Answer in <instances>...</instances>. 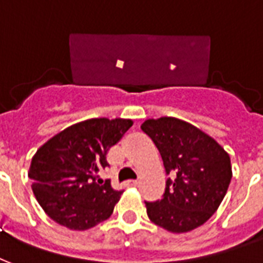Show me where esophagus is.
<instances>
[{"instance_id": "34e87169", "label": "esophagus", "mask_w": 263, "mask_h": 263, "mask_svg": "<svg viewBox=\"0 0 263 263\" xmlns=\"http://www.w3.org/2000/svg\"><path fill=\"white\" fill-rule=\"evenodd\" d=\"M139 180H127L126 181V185L127 187H136V185H139Z\"/></svg>"}]
</instances>
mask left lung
I'll return each instance as SVG.
<instances>
[{"mask_svg": "<svg viewBox=\"0 0 263 263\" xmlns=\"http://www.w3.org/2000/svg\"><path fill=\"white\" fill-rule=\"evenodd\" d=\"M159 149L166 173L163 198L145 202L149 220L171 233H187L216 212L232 180L229 154L184 120L163 116L141 124Z\"/></svg>", "mask_w": 263, "mask_h": 263, "instance_id": "8db88e82", "label": "left lung"}]
</instances>
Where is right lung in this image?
Instances as JSON below:
<instances>
[{"label": "right lung", "mask_w": 263, "mask_h": 263, "mask_svg": "<svg viewBox=\"0 0 263 263\" xmlns=\"http://www.w3.org/2000/svg\"><path fill=\"white\" fill-rule=\"evenodd\" d=\"M133 126L132 119L94 118L69 126L31 158L29 177L41 208L70 230H87L109 218L122 191L98 173L106 154Z\"/></svg>", "instance_id": "1"}]
</instances>
